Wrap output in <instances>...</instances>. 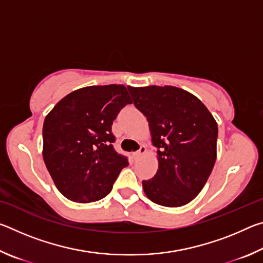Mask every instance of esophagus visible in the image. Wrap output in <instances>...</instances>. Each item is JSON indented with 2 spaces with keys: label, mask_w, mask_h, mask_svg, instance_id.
<instances>
[{
  "label": "esophagus",
  "mask_w": 263,
  "mask_h": 263,
  "mask_svg": "<svg viewBox=\"0 0 263 263\" xmlns=\"http://www.w3.org/2000/svg\"><path fill=\"white\" fill-rule=\"evenodd\" d=\"M146 152H147V149H146L145 146H141L139 151H137V152H133L132 153V157H133V159H135V160H138V159H140L142 155H145Z\"/></svg>",
  "instance_id": "esophagus-1"
}]
</instances>
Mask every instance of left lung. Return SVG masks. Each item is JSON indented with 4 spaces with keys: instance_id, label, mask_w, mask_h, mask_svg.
<instances>
[{
    "instance_id": "obj_1",
    "label": "left lung",
    "mask_w": 263,
    "mask_h": 263,
    "mask_svg": "<svg viewBox=\"0 0 263 263\" xmlns=\"http://www.w3.org/2000/svg\"><path fill=\"white\" fill-rule=\"evenodd\" d=\"M136 108L147 118L159 168L142 181L155 204L183 206L197 196L217 158L218 125L195 95L173 86L127 87Z\"/></svg>"
}]
</instances>
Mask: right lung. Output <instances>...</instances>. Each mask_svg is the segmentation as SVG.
I'll list each match as a JSON object with an SVG mask.
<instances>
[{"label": "right lung", "mask_w": 263, "mask_h": 263, "mask_svg": "<svg viewBox=\"0 0 263 263\" xmlns=\"http://www.w3.org/2000/svg\"><path fill=\"white\" fill-rule=\"evenodd\" d=\"M132 100L123 84L80 88L44 121L43 158L58 190L77 203L100 201L128 162L114 149L111 125Z\"/></svg>", "instance_id": "obj_1"}]
</instances>
